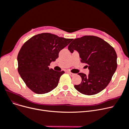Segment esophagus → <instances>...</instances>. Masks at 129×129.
Segmentation results:
<instances>
[{"instance_id":"34e87169","label":"esophagus","mask_w":129,"mask_h":129,"mask_svg":"<svg viewBox=\"0 0 129 129\" xmlns=\"http://www.w3.org/2000/svg\"><path fill=\"white\" fill-rule=\"evenodd\" d=\"M68 73H69L71 76H73V75H75V74H74V73H71V72H68Z\"/></svg>"}]
</instances>
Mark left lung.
Returning a JSON list of instances; mask_svg holds the SVG:
<instances>
[{"label": "left lung", "mask_w": 129, "mask_h": 129, "mask_svg": "<svg viewBox=\"0 0 129 129\" xmlns=\"http://www.w3.org/2000/svg\"><path fill=\"white\" fill-rule=\"evenodd\" d=\"M71 53L77 50L81 62L86 64L88 75L79 73L81 84L74 87L80 93L93 95L101 92L108 85L117 68V56L111 45L101 38L86 35L74 39L68 46Z\"/></svg>", "instance_id": "1"}]
</instances>
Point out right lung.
Masks as SVG:
<instances>
[{
  "label": "right lung",
  "instance_id": "obj_1",
  "mask_svg": "<svg viewBox=\"0 0 129 129\" xmlns=\"http://www.w3.org/2000/svg\"><path fill=\"white\" fill-rule=\"evenodd\" d=\"M72 40L43 33L34 35L23 45L18 55V70L32 92L45 94L57 86L64 71H55L49 66L58 58L60 51Z\"/></svg>",
  "mask_w": 129,
  "mask_h": 129
}]
</instances>
